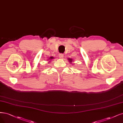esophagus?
<instances>
[{
  "mask_svg": "<svg viewBox=\"0 0 123 123\" xmlns=\"http://www.w3.org/2000/svg\"><path fill=\"white\" fill-rule=\"evenodd\" d=\"M63 57V54L61 53V54H60V55H59V57H60V58H62Z\"/></svg>",
  "mask_w": 123,
  "mask_h": 123,
  "instance_id": "obj_1",
  "label": "esophagus"
}]
</instances>
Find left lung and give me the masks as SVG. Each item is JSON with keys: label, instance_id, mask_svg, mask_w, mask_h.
<instances>
[{"label": "left lung", "instance_id": "left-lung-1", "mask_svg": "<svg viewBox=\"0 0 123 123\" xmlns=\"http://www.w3.org/2000/svg\"><path fill=\"white\" fill-rule=\"evenodd\" d=\"M69 62H70V63H71V62H72V59H70V60H69Z\"/></svg>", "mask_w": 123, "mask_h": 123}]
</instances>
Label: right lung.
<instances>
[{"instance_id": "1", "label": "right lung", "mask_w": 123, "mask_h": 123, "mask_svg": "<svg viewBox=\"0 0 123 123\" xmlns=\"http://www.w3.org/2000/svg\"><path fill=\"white\" fill-rule=\"evenodd\" d=\"M53 57H50V58H49V60H52V59H53ZM49 62H50V61H49Z\"/></svg>"}]
</instances>
